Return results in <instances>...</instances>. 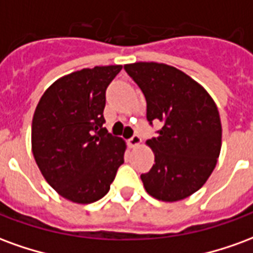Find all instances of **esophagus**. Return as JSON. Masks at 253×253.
<instances>
[{
	"instance_id": "34e87169",
	"label": "esophagus",
	"mask_w": 253,
	"mask_h": 253,
	"mask_svg": "<svg viewBox=\"0 0 253 253\" xmlns=\"http://www.w3.org/2000/svg\"><path fill=\"white\" fill-rule=\"evenodd\" d=\"M141 142H142V141H141V138H139V135H137V134H135V135H132V137L128 139V145H130V148H137V146L141 145Z\"/></svg>"
}]
</instances>
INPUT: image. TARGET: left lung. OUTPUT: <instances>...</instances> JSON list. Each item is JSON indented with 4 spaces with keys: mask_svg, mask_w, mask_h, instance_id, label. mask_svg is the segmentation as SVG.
Instances as JSON below:
<instances>
[{
    "mask_svg": "<svg viewBox=\"0 0 253 253\" xmlns=\"http://www.w3.org/2000/svg\"><path fill=\"white\" fill-rule=\"evenodd\" d=\"M146 99V118L160 122L157 137L146 143L154 164L142 173L149 195L163 202L186 199L199 190L217 165L222 127L218 108L206 89L169 65H125Z\"/></svg>",
    "mask_w": 253,
    "mask_h": 253,
    "instance_id": "obj_1",
    "label": "left lung"
}]
</instances>
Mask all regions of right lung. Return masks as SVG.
<instances>
[{
	"instance_id": "right-lung-1",
	"label": "right lung",
	"mask_w": 253,
	"mask_h": 253,
	"mask_svg": "<svg viewBox=\"0 0 253 253\" xmlns=\"http://www.w3.org/2000/svg\"><path fill=\"white\" fill-rule=\"evenodd\" d=\"M121 65L63 76L36 105L32 153L46 181L67 201L92 203L110 191L126 142L103 127L105 90Z\"/></svg>"
}]
</instances>
